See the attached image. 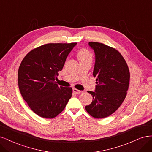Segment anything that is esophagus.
I'll list each match as a JSON object with an SVG mask.
<instances>
[{
	"mask_svg": "<svg viewBox=\"0 0 152 152\" xmlns=\"http://www.w3.org/2000/svg\"><path fill=\"white\" fill-rule=\"evenodd\" d=\"M72 91H73V93H74V94H75L77 95V94H80L81 91H80V90H78L76 89V88H73V89H72Z\"/></svg>",
	"mask_w": 152,
	"mask_h": 152,
	"instance_id": "1",
	"label": "esophagus"
}]
</instances>
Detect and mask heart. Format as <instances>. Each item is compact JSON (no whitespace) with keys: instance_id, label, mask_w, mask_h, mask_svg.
<instances>
[{"instance_id":"obj_1","label":"heart","mask_w":152,"mask_h":152,"mask_svg":"<svg viewBox=\"0 0 152 152\" xmlns=\"http://www.w3.org/2000/svg\"><path fill=\"white\" fill-rule=\"evenodd\" d=\"M91 53L86 49H81L77 53V58L79 61L91 59Z\"/></svg>"}]
</instances>
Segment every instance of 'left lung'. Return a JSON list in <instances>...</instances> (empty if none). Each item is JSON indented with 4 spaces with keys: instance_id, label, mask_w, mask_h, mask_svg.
<instances>
[{
    "instance_id": "8db88e82",
    "label": "left lung",
    "mask_w": 152,
    "mask_h": 152,
    "mask_svg": "<svg viewBox=\"0 0 152 152\" xmlns=\"http://www.w3.org/2000/svg\"><path fill=\"white\" fill-rule=\"evenodd\" d=\"M88 45L95 52L93 76L96 77L91 104L85 107L88 113L96 119L108 117L124 100L129 83V71L123 57L114 48L103 43L90 42Z\"/></svg>"
}]
</instances>
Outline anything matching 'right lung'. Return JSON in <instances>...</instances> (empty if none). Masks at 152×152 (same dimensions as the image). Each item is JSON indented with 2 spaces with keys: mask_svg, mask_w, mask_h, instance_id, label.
I'll return each mask as SVG.
<instances>
[{
  "mask_svg": "<svg viewBox=\"0 0 152 152\" xmlns=\"http://www.w3.org/2000/svg\"><path fill=\"white\" fill-rule=\"evenodd\" d=\"M76 43H48L29 52L19 67L18 81L23 99L36 114L52 119L64 109L72 88L58 86V72Z\"/></svg>",
  "mask_w": 152,
  "mask_h": 152,
  "instance_id": "1",
  "label": "right lung"
}]
</instances>
